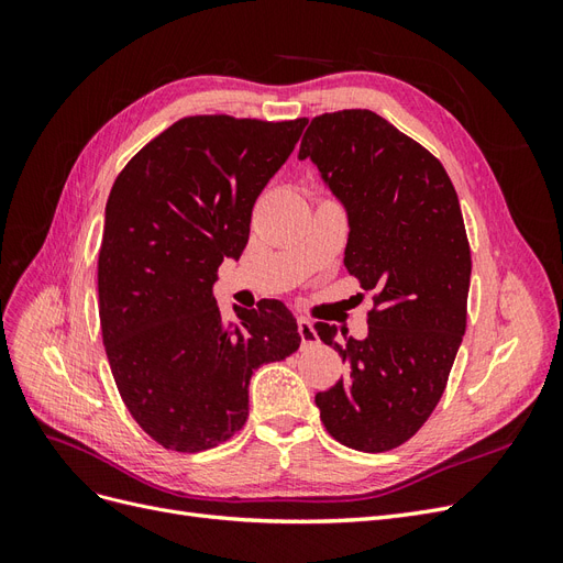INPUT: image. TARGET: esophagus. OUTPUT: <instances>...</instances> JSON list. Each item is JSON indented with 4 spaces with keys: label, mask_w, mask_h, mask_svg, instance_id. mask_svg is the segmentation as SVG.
Instances as JSON below:
<instances>
[{
    "label": "esophagus",
    "mask_w": 563,
    "mask_h": 563,
    "mask_svg": "<svg viewBox=\"0 0 563 563\" xmlns=\"http://www.w3.org/2000/svg\"><path fill=\"white\" fill-rule=\"evenodd\" d=\"M298 333H300L302 347H310V345H317V343H319V335H317V331H314L310 319H298Z\"/></svg>",
    "instance_id": "obj_1"
}]
</instances>
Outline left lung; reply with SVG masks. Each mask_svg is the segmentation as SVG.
Masks as SVG:
<instances>
[{
	"label": "left lung",
	"mask_w": 563,
	"mask_h": 563,
	"mask_svg": "<svg viewBox=\"0 0 563 563\" xmlns=\"http://www.w3.org/2000/svg\"><path fill=\"white\" fill-rule=\"evenodd\" d=\"M347 211L345 267L373 294L368 335L317 321L350 366L314 397L343 446L383 453L411 439L444 395L467 327L470 242L446 168L371 110L314 117L300 143Z\"/></svg>",
	"instance_id": "left-lung-1"
}]
</instances>
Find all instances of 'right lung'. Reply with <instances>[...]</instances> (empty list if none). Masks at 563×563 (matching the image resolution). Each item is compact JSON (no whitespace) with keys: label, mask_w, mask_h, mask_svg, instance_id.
Wrapping results in <instances>:
<instances>
[{"label":"right lung","mask_w":563,"mask_h":563,"mask_svg":"<svg viewBox=\"0 0 563 563\" xmlns=\"http://www.w3.org/2000/svg\"><path fill=\"white\" fill-rule=\"evenodd\" d=\"M308 119L183 117L117 176L98 251V314L119 395L159 446L199 453L249 418L253 371L300 345L282 300L220 317L213 284L240 258L253 203Z\"/></svg>","instance_id":"add662e5"}]
</instances>
